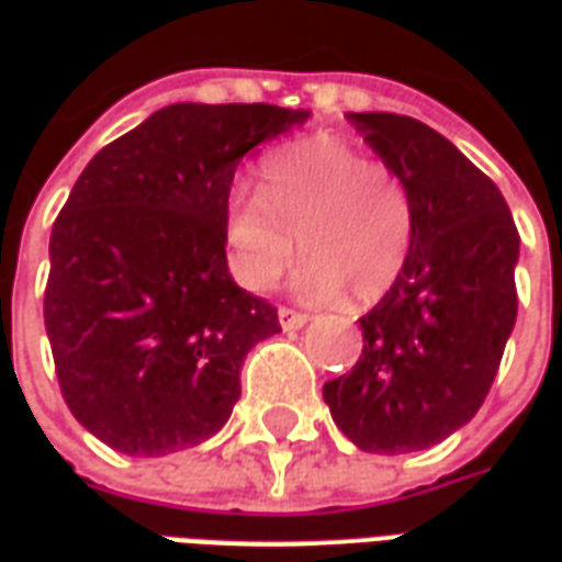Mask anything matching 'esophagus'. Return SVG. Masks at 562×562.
I'll return each instance as SVG.
<instances>
[{"label":"esophagus","instance_id":"34e87169","mask_svg":"<svg viewBox=\"0 0 562 562\" xmlns=\"http://www.w3.org/2000/svg\"><path fill=\"white\" fill-rule=\"evenodd\" d=\"M278 321L290 333V329H302V326L308 324V314L293 312V308H278Z\"/></svg>","mask_w":562,"mask_h":562}]
</instances>
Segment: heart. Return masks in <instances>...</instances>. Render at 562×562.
Instances as JSON below:
<instances>
[{"label": "heart", "instance_id": "heart-1", "mask_svg": "<svg viewBox=\"0 0 562 562\" xmlns=\"http://www.w3.org/2000/svg\"><path fill=\"white\" fill-rule=\"evenodd\" d=\"M415 205L400 172L338 138H308L274 150L260 166V193L226 209L233 269L248 290H272L305 257L300 290L353 302L387 293L408 260Z\"/></svg>", "mask_w": 562, "mask_h": 562}]
</instances>
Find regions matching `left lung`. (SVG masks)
I'll list each match as a JSON object with an SVG mask.
<instances>
[{"instance_id":"8db88e82","label":"left lung","mask_w":562,"mask_h":562,"mask_svg":"<svg viewBox=\"0 0 562 562\" xmlns=\"http://www.w3.org/2000/svg\"><path fill=\"white\" fill-rule=\"evenodd\" d=\"M412 193L408 260L360 317L363 353L324 384L336 427L369 453L424 451L469 424L515 329L520 236L499 187L427 123L348 114Z\"/></svg>"}]
</instances>
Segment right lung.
Segmentation results:
<instances>
[{
  "instance_id": "1",
  "label": "right lung",
  "mask_w": 562,
  "mask_h": 562,
  "mask_svg": "<svg viewBox=\"0 0 562 562\" xmlns=\"http://www.w3.org/2000/svg\"><path fill=\"white\" fill-rule=\"evenodd\" d=\"M308 111L175 102L87 162L50 233L45 326L69 412L130 457L211 439L278 308L226 266L241 157Z\"/></svg>"
}]
</instances>
